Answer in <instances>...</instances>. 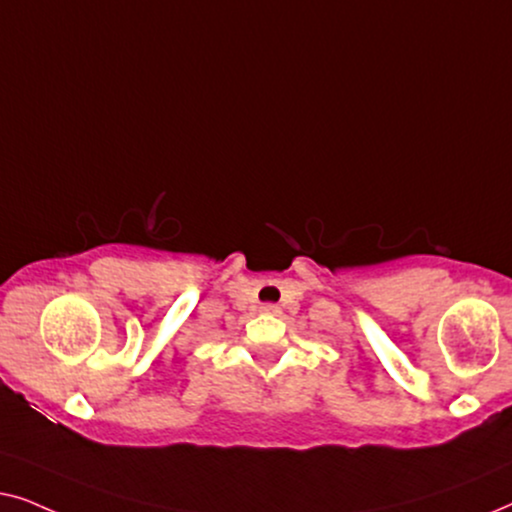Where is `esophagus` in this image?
Wrapping results in <instances>:
<instances>
[{
    "instance_id": "34e87169",
    "label": "esophagus",
    "mask_w": 512,
    "mask_h": 512,
    "mask_svg": "<svg viewBox=\"0 0 512 512\" xmlns=\"http://www.w3.org/2000/svg\"><path fill=\"white\" fill-rule=\"evenodd\" d=\"M261 312H263V314H279V307L268 303V305H261Z\"/></svg>"
}]
</instances>
